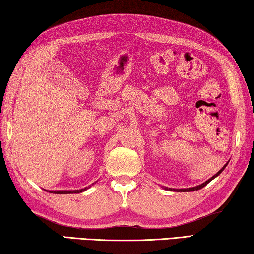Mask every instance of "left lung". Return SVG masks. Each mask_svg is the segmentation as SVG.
Returning a JSON list of instances; mask_svg holds the SVG:
<instances>
[{
    "instance_id": "obj_1",
    "label": "left lung",
    "mask_w": 254,
    "mask_h": 254,
    "mask_svg": "<svg viewBox=\"0 0 254 254\" xmlns=\"http://www.w3.org/2000/svg\"><path fill=\"white\" fill-rule=\"evenodd\" d=\"M227 163H229V161H227L224 166H223V168L218 171V173H216L215 174L213 177H210L208 180H206L205 183H203V184H200V185H198V186H195V187H190V188H182V189H176V188H168V187H165L167 190H175V191H195V190H198V189H200V188H203V187H205L206 185H207L209 182H212V180L214 179V178H216L218 175H220L223 170L225 169V167L227 166Z\"/></svg>"
}]
</instances>
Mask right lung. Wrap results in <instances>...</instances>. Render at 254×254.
Wrapping results in <instances>:
<instances>
[{
  "mask_svg": "<svg viewBox=\"0 0 254 254\" xmlns=\"http://www.w3.org/2000/svg\"><path fill=\"white\" fill-rule=\"evenodd\" d=\"M89 187H91V186L81 188V189H77V190H47V191L51 192V194H78V192L85 191L86 189H88ZM45 190H46V189H45Z\"/></svg>",
  "mask_w": 254,
  "mask_h": 254,
  "instance_id": "right-lung-1",
  "label": "right lung"
}]
</instances>
